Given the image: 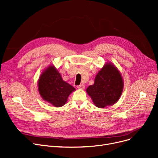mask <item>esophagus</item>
Returning a JSON list of instances; mask_svg holds the SVG:
<instances>
[{
    "instance_id": "esophagus-1",
    "label": "esophagus",
    "mask_w": 158,
    "mask_h": 158,
    "mask_svg": "<svg viewBox=\"0 0 158 158\" xmlns=\"http://www.w3.org/2000/svg\"><path fill=\"white\" fill-rule=\"evenodd\" d=\"M85 86L84 85H82V84H81V85H79V86H77V88H79V89H85Z\"/></svg>"
}]
</instances>
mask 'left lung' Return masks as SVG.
I'll return each mask as SVG.
<instances>
[{"mask_svg":"<svg viewBox=\"0 0 158 158\" xmlns=\"http://www.w3.org/2000/svg\"><path fill=\"white\" fill-rule=\"evenodd\" d=\"M123 81L119 70L111 62L105 63L97 73L94 84L89 86L86 93L99 108L113 106L120 98Z\"/></svg>","mask_w":158,"mask_h":158,"instance_id":"8db88e82","label":"left lung"}]
</instances>
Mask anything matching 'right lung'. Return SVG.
<instances>
[{
    "instance_id": "1",
    "label": "right lung",
    "mask_w": 158,
    "mask_h": 158,
    "mask_svg": "<svg viewBox=\"0 0 158 158\" xmlns=\"http://www.w3.org/2000/svg\"><path fill=\"white\" fill-rule=\"evenodd\" d=\"M38 92L44 100L55 107L64 105L69 96L76 89L63 80L60 73L53 64L41 72L38 81Z\"/></svg>"
}]
</instances>
